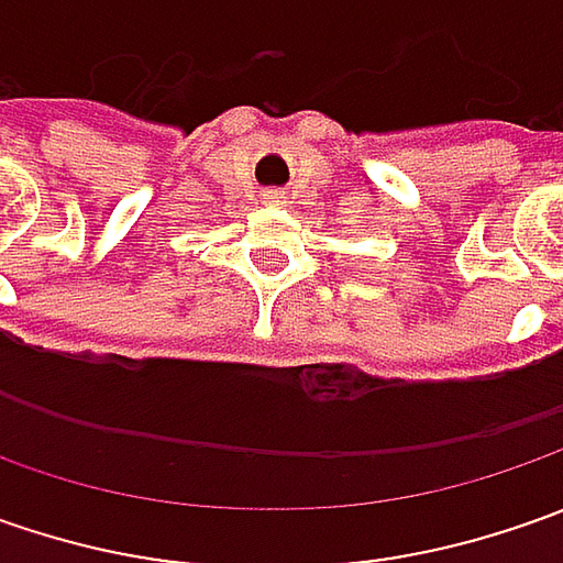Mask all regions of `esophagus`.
Here are the masks:
<instances>
[{
	"label": "esophagus",
	"mask_w": 563,
	"mask_h": 563,
	"mask_svg": "<svg viewBox=\"0 0 563 563\" xmlns=\"http://www.w3.org/2000/svg\"><path fill=\"white\" fill-rule=\"evenodd\" d=\"M263 203H266V206H282V203H285V197H282L278 190H263Z\"/></svg>",
	"instance_id": "34e87169"
}]
</instances>
